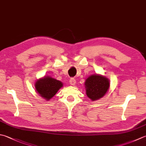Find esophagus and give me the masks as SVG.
<instances>
[{
    "mask_svg": "<svg viewBox=\"0 0 146 146\" xmlns=\"http://www.w3.org/2000/svg\"><path fill=\"white\" fill-rule=\"evenodd\" d=\"M70 84L71 85H75L76 84V80L74 78H71L70 80Z\"/></svg>",
    "mask_w": 146,
    "mask_h": 146,
    "instance_id": "esophagus-1",
    "label": "esophagus"
}]
</instances>
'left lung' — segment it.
<instances>
[{"label":"left lung","instance_id":"8db88e82","mask_svg":"<svg viewBox=\"0 0 146 146\" xmlns=\"http://www.w3.org/2000/svg\"><path fill=\"white\" fill-rule=\"evenodd\" d=\"M84 85L88 98L94 101L106 95L110 88V82L107 77L96 74L88 76Z\"/></svg>","mask_w":146,"mask_h":146}]
</instances>
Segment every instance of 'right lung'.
<instances>
[{"mask_svg": "<svg viewBox=\"0 0 146 146\" xmlns=\"http://www.w3.org/2000/svg\"><path fill=\"white\" fill-rule=\"evenodd\" d=\"M62 87L63 84L62 82L49 76H45L38 79L35 84L36 93L46 101L52 99Z\"/></svg>", "mask_w": 146, "mask_h": 146, "instance_id": "obj_1", "label": "right lung"}]
</instances>
